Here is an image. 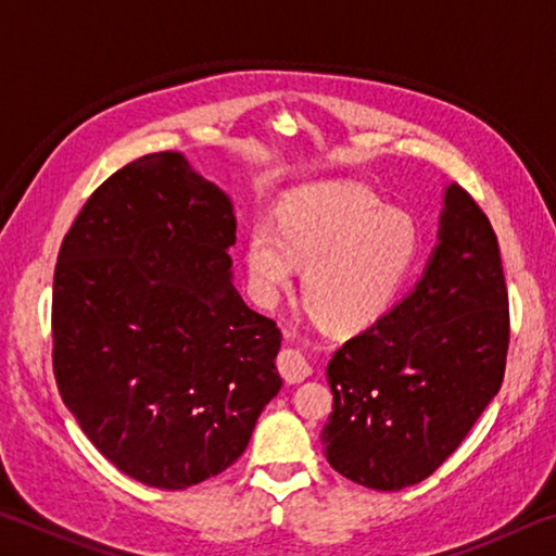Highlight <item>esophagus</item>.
I'll list each match as a JSON object with an SVG mask.
<instances>
[{
    "instance_id": "34e87169",
    "label": "esophagus",
    "mask_w": 556,
    "mask_h": 556,
    "mask_svg": "<svg viewBox=\"0 0 556 556\" xmlns=\"http://www.w3.org/2000/svg\"><path fill=\"white\" fill-rule=\"evenodd\" d=\"M277 368L287 382H301L312 375V365H308L306 357L301 355L296 348H285V351H279Z\"/></svg>"
}]
</instances>
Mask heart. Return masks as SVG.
I'll return each instance as SVG.
<instances>
[{
    "label": "heart",
    "mask_w": 556,
    "mask_h": 556,
    "mask_svg": "<svg viewBox=\"0 0 556 556\" xmlns=\"http://www.w3.org/2000/svg\"><path fill=\"white\" fill-rule=\"evenodd\" d=\"M419 250L407 213L384 208L357 186L308 188L260 220L248 238L252 287L271 296L306 262L301 296L336 328H365L388 312L409 277Z\"/></svg>",
    "instance_id": "b5f03b06"
}]
</instances>
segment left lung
<instances>
[{
    "instance_id": "8db88e82",
    "label": "left lung",
    "mask_w": 556,
    "mask_h": 556,
    "mask_svg": "<svg viewBox=\"0 0 556 556\" xmlns=\"http://www.w3.org/2000/svg\"><path fill=\"white\" fill-rule=\"evenodd\" d=\"M507 345L495 230L473 195L451 184L425 277L328 363V464L372 491L425 481L501 390Z\"/></svg>"
}]
</instances>
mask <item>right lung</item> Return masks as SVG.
Segmentation results:
<instances>
[{"label": "right lung", "instance_id": "add662e5", "mask_svg": "<svg viewBox=\"0 0 556 556\" xmlns=\"http://www.w3.org/2000/svg\"><path fill=\"white\" fill-rule=\"evenodd\" d=\"M232 205L176 152L92 191L53 271V375L80 429L135 481L184 491L248 448L281 388V333L230 281Z\"/></svg>", "mask_w": 556, "mask_h": 556}]
</instances>
